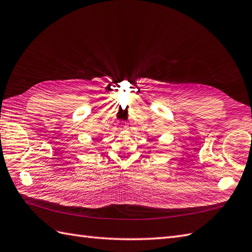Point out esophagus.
I'll return each mask as SVG.
<instances>
[{"instance_id":"obj_1","label":"esophagus","mask_w":252,"mask_h":252,"mask_svg":"<svg viewBox=\"0 0 252 252\" xmlns=\"http://www.w3.org/2000/svg\"><path fill=\"white\" fill-rule=\"evenodd\" d=\"M123 129H127V126H122Z\"/></svg>"}]
</instances>
